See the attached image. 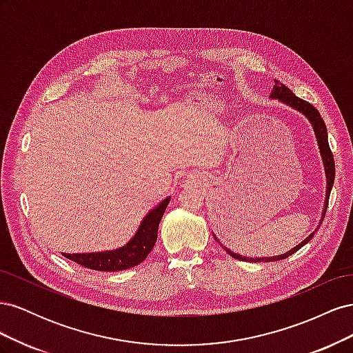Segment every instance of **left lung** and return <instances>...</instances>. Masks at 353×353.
Masks as SVG:
<instances>
[{
  "mask_svg": "<svg viewBox=\"0 0 353 353\" xmlns=\"http://www.w3.org/2000/svg\"><path fill=\"white\" fill-rule=\"evenodd\" d=\"M271 99L280 100L281 103L290 105V108L296 109L297 112H301L303 116H306V119L311 122V125L314 128V132H315V137H316L319 152H321V157H323V162H324L325 178H327V191H325L324 212H323L321 221H319V225H321V222H323V219L325 216V210H327V206H328V199H330L331 188H333V184H334V174H336L334 157H333V153H331L330 145H328V135H327L325 123L323 121L321 114H319V112L314 108L311 103H307V101H305L302 99L296 97V95L292 92V90H288L285 85H283L280 81H275V85H274L272 92H271ZM319 225H318V228H319ZM316 230L312 234H309V237H306L301 244H297L296 248H293L292 250H288L287 253L280 254V256H272V258H244V256L234 253V252L228 250L227 248H223V245H222V248L225 249V252H228L230 256H232L234 259H239V261H248V262H274V261H281V259L288 258V256H292L293 253H296L301 248H303L305 244H307V241H311V239L314 237V234L316 232ZM213 237H215V236H213ZM215 240L219 243V240L216 237H215Z\"/></svg>",
  "mask_w": 353,
  "mask_h": 353,
  "instance_id": "left-lung-1",
  "label": "left lung"
}]
</instances>
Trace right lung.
Masks as SVG:
<instances>
[{
    "instance_id": "obj_1",
    "label": "right lung",
    "mask_w": 353,
    "mask_h": 353,
    "mask_svg": "<svg viewBox=\"0 0 353 353\" xmlns=\"http://www.w3.org/2000/svg\"><path fill=\"white\" fill-rule=\"evenodd\" d=\"M169 201L170 197L160 201L159 206L148 212L145 218L141 221L140 227H138L135 236L122 248L95 253H63V256L85 266V268L95 271L114 272L137 266L138 263L145 261L148 253L153 250L157 240L159 223Z\"/></svg>"
}]
</instances>
